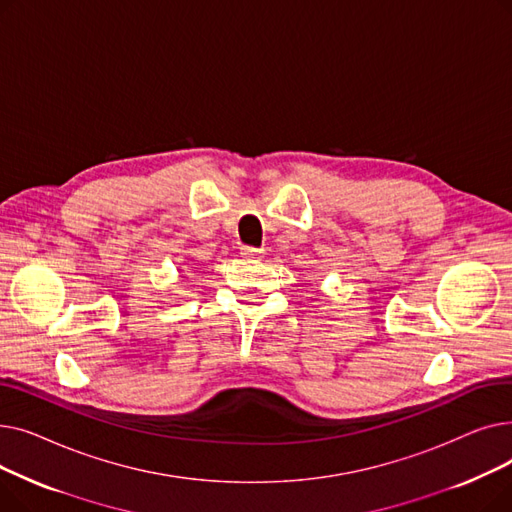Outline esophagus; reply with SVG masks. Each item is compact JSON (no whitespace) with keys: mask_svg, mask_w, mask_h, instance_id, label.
I'll return each instance as SVG.
<instances>
[{"mask_svg":"<svg viewBox=\"0 0 512 512\" xmlns=\"http://www.w3.org/2000/svg\"><path fill=\"white\" fill-rule=\"evenodd\" d=\"M261 253H263V249H257V247H242V249H240V255H242V257H249V259L261 257Z\"/></svg>","mask_w":512,"mask_h":512,"instance_id":"obj_1","label":"esophagus"}]
</instances>
